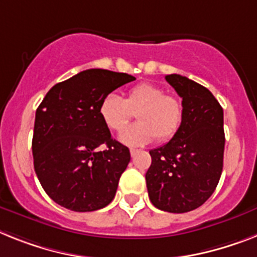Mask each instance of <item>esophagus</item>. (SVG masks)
<instances>
[{"label":"esophagus","instance_id":"1","mask_svg":"<svg viewBox=\"0 0 257 257\" xmlns=\"http://www.w3.org/2000/svg\"><path fill=\"white\" fill-rule=\"evenodd\" d=\"M129 152H131V155H132V157H135V155L139 153V150H137V149H131Z\"/></svg>","mask_w":257,"mask_h":257}]
</instances>
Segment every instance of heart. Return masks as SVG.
Wrapping results in <instances>:
<instances>
[{
  "mask_svg": "<svg viewBox=\"0 0 257 257\" xmlns=\"http://www.w3.org/2000/svg\"><path fill=\"white\" fill-rule=\"evenodd\" d=\"M136 112V124L125 128L118 139L128 146H142L157 137L159 142L171 140L183 124L182 102L154 83H139L126 91L125 98L108 94L99 104V116L105 128L120 132Z\"/></svg>",
  "mask_w": 257,
  "mask_h": 257,
  "instance_id": "b5f03b06",
  "label": "heart"
}]
</instances>
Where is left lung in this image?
I'll return each instance as SVG.
<instances>
[{"instance_id": "1", "label": "left lung", "mask_w": 257, "mask_h": 257, "mask_svg": "<svg viewBox=\"0 0 257 257\" xmlns=\"http://www.w3.org/2000/svg\"><path fill=\"white\" fill-rule=\"evenodd\" d=\"M166 81L183 99V124L166 145L150 150L146 172L149 198L155 208L187 213L213 195L223 167V109L208 88L179 74Z\"/></svg>"}]
</instances>
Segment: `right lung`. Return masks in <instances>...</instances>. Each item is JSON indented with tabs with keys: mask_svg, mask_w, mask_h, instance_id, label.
<instances>
[{
	"mask_svg": "<svg viewBox=\"0 0 257 257\" xmlns=\"http://www.w3.org/2000/svg\"><path fill=\"white\" fill-rule=\"evenodd\" d=\"M135 79L126 73L88 69L53 86L38 107L34 169L43 189L59 205L94 212L113 200L131 153L111 137L99 104Z\"/></svg>",
	"mask_w": 257,
	"mask_h": 257,
	"instance_id": "add662e5",
	"label": "right lung"
}]
</instances>
